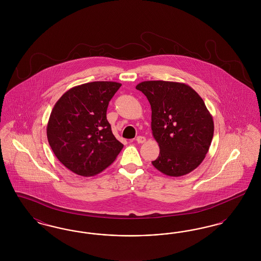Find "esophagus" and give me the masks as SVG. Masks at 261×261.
Segmentation results:
<instances>
[{
  "label": "esophagus",
  "instance_id": "1",
  "mask_svg": "<svg viewBox=\"0 0 261 261\" xmlns=\"http://www.w3.org/2000/svg\"><path fill=\"white\" fill-rule=\"evenodd\" d=\"M136 141L137 143H139V144H143L146 142V138L143 136L137 137Z\"/></svg>",
  "mask_w": 261,
  "mask_h": 261
}]
</instances>
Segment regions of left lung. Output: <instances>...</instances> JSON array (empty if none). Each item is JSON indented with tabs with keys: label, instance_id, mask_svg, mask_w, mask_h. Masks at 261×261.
<instances>
[{
	"label": "left lung",
	"instance_id": "obj_1",
	"mask_svg": "<svg viewBox=\"0 0 261 261\" xmlns=\"http://www.w3.org/2000/svg\"><path fill=\"white\" fill-rule=\"evenodd\" d=\"M136 89L151 108V133L160 147L152 165L173 177L195 170L204 160L214 132L203 99L193 88L179 82L144 81Z\"/></svg>",
	"mask_w": 261,
	"mask_h": 261
}]
</instances>
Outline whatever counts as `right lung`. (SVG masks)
I'll list each match as a JSON object with an SVG mask.
<instances>
[{"mask_svg":"<svg viewBox=\"0 0 261 261\" xmlns=\"http://www.w3.org/2000/svg\"><path fill=\"white\" fill-rule=\"evenodd\" d=\"M121 84L96 81L66 91L56 102L47 137L57 159L80 176H94L115 161L123 145L107 119L109 102Z\"/></svg>","mask_w":261,"mask_h":261,"instance_id":"add662e5","label":"right lung"}]
</instances>
